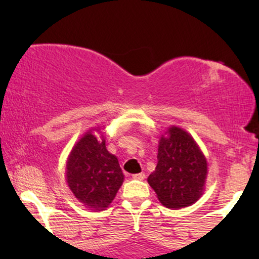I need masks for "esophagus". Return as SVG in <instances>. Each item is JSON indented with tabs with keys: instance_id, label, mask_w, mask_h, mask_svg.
Listing matches in <instances>:
<instances>
[{
	"instance_id": "obj_1",
	"label": "esophagus",
	"mask_w": 259,
	"mask_h": 259,
	"mask_svg": "<svg viewBox=\"0 0 259 259\" xmlns=\"http://www.w3.org/2000/svg\"><path fill=\"white\" fill-rule=\"evenodd\" d=\"M145 177H146V176H145V173L141 172V173H136V175H133L132 178L136 179V180H144Z\"/></svg>"
}]
</instances>
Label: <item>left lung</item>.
<instances>
[{
	"label": "left lung",
	"mask_w": 259,
	"mask_h": 259,
	"mask_svg": "<svg viewBox=\"0 0 259 259\" xmlns=\"http://www.w3.org/2000/svg\"><path fill=\"white\" fill-rule=\"evenodd\" d=\"M207 162L196 141L178 127L168 130L158 148V164L148 177L158 199L168 208L185 207L201 196Z\"/></svg>",
	"instance_id": "obj_1"
}]
</instances>
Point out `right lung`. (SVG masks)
Listing matches in <instances>:
<instances>
[{
	"label": "right lung",
	"instance_id": "add662e5",
	"mask_svg": "<svg viewBox=\"0 0 259 259\" xmlns=\"http://www.w3.org/2000/svg\"><path fill=\"white\" fill-rule=\"evenodd\" d=\"M123 182L115 155L91 132L81 138L67 161V183L77 199L94 210L107 207Z\"/></svg>",
	"mask_w": 259,
	"mask_h": 259
}]
</instances>
